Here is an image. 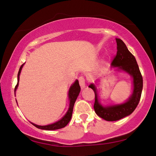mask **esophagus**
Returning a JSON list of instances; mask_svg holds the SVG:
<instances>
[{
  "label": "esophagus",
  "mask_w": 156,
  "mask_h": 156,
  "mask_svg": "<svg viewBox=\"0 0 156 156\" xmlns=\"http://www.w3.org/2000/svg\"><path fill=\"white\" fill-rule=\"evenodd\" d=\"M78 80H79V83H80V85L81 87V89H84V88H85L86 87L85 79H84V76H80V77H79V78H78Z\"/></svg>",
  "instance_id": "1"
}]
</instances>
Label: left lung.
Segmentation results:
<instances>
[{
	"label": "left lung",
	"mask_w": 156,
	"mask_h": 156,
	"mask_svg": "<svg viewBox=\"0 0 156 156\" xmlns=\"http://www.w3.org/2000/svg\"><path fill=\"white\" fill-rule=\"evenodd\" d=\"M117 45V51L113 58L111 66L119 67L121 70L125 71L132 76L134 84L133 94L126 102L117 105L104 107L99 103L96 88L93 84L89 87L91 88L95 93V103L93 108L95 112L99 117L108 121L119 120L134 112L140 100L143 90V76L141 75L139 67L134 56L127 49L126 45L120 39H116Z\"/></svg>",
	"instance_id": "1"
}]
</instances>
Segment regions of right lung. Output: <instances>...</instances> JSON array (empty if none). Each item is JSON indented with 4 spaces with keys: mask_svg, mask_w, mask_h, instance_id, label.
<instances>
[{
    "mask_svg": "<svg viewBox=\"0 0 156 156\" xmlns=\"http://www.w3.org/2000/svg\"><path fill=\"white\" fill-rule=\"evenodd\" d=\"M23 65H22L20 68V69H19V72L18 73V83H17L16 86L15 87L14 91H16L17 88H18V83H19L20 73L21 69L22 68V67H23ZM80 85H79L78 80H76L75 83H73L72 86H71L69 90L68 95H69V99L70 100L69 109H68V110H67V112L66 114V115H65L61 120H59L58 121H57V122H56L55 123L50 124V125L44 126H37V125H36V124H34L33 123H32L34 126H35L36 127H37V128H39V129H45V130H55V129L63 128V127H66L69 122V121L71 120V118H72L73 106H74L75 101L76 100V99H77V98H78L79 93H80Z\"/></svg>",
    "mask_w": 156,
    "mask_h": 156,
    "instance_id": "add662e5",
    "label": "right lung"
}]
</instances>
